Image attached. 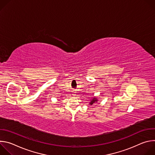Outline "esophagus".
Listing matches in <instances>:
<instances>
[{
    "label": "esophagus",
    "mask_w": 155,
    "mask_h": 155,
    "mask_svg": "<svg viewBox=\"0 0 155 155\" xmlns=\"http://www.w3.org/2000/svg\"><path fill=\"white\" fill-rule=\"evenodd\" d=\"M74 93H75V92H74ZM72 95H73V96H75V93H74Z\"/></svg>",
    "instance_id": "1"
}]
</instances>
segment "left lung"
Returning a JSON list of instances; mask_svg holds the SVG:
<instances>
[{
  "label": "left lung",
  "instance_id": "1",
  "mask_svg": "<svg viewBox=\"0 0 155 155\" xmlns=\"http://www.w3.org/2000/svg\"><path fill=\"white\" fill-rule=\"evenodd\" d=\"M97 101H98V99H97V97H91V99H90V101L89 104H90V105H93L94 104L96 103Z\"/></svg>",
  "mask_w": 155,
  "mask_h": 155
}]
</instances>
